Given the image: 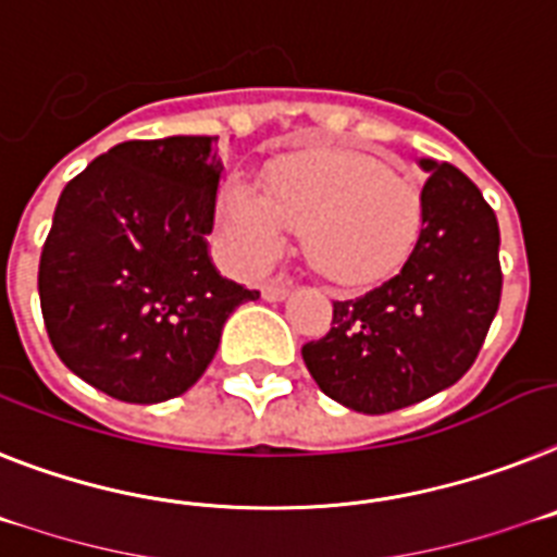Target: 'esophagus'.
<instances>
[{
	"mask_svg": "<svg viewBox=\"0 0 557 557\" xmlns=\"http://www.w3.org/2000/svg\"><path fill=\"white\" fill-rule=\"evenodd\" d=\"M288 292H292V286H288V283H269V286H263V300H269V302L286 300Z\"/></svg>",
	"mask_w": 557,
	"mask_h": 557,
	"instance_id": "esophagus-1",
	"label": "esophagus"
}]
</instances>
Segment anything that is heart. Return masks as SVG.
I'll list each match as a JSON object with an SVG mask.
<instances>
[{"label":"heart","mask_w":557,"mask_h":557,"mask_svg":"<svg viewBox=\"0 0 557 557\" xmlns=\"http://www.w3.org/2000/svg\"><path fill=\"white\" fill-rule=\"evenodd\" d=\"M422 221L419 186L357 149L294 152L265 170L263 191L232 181L221 195L223 237L243 265L271 263L294 228L308 263L339 286H366L399 269Z\"/></svg>","instance_id":"heart-1"}]
</instances>
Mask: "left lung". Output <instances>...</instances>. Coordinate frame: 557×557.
Here are the masks:
<instances>
[{
  "label": "left lung",
  "instance_id": "8db88e82",
  "mask_svg": "<svg viewBox=\"0 0 557 557\" xmlns=\"http://www.w3.org/2000/svg\"><path fill=\"white\" fill-rule=\"evenodd\" d=\"M424 221L399 274L336 300L331 331L302 345L320 391L357 413H391L456 385L502 300L498 221L450 163L419 158Z\"/></svg>",
  "mask_w": 557,
  "mask_h": 557
}]
</instances>
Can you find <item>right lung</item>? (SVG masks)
I'll return each instance as SVG.
<instances>
[{
	"instance_id": "1",
	"label": "right lung",
	"mask_w": 557,
	"mask_h": 557,
	"mask_svg": "<svg viewBox=\"0 0 557 557\" xmlns=\"http://www.w3.org/2000/svg\"><path fill=\"white\" fill-rule=\"evenodd\" d=\"M221 175L212 135L124 141L55 203L39 260L45 329L64 366L112 399L186 394L228 314L260 297L209 257Z\"/></svg>"
}]
</instances>
